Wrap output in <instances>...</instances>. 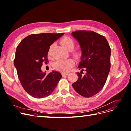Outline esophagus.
I'll use <instances>...</instances> for the list:
<instances>
[{"label": "esophagus", "instance_id": "1", "mask_svg": "<svg viewBox=\"0 0 131 131\" xmlns=\"http://www.w3.org/2000/svg\"><path fill=\"white\" fill-rule=\"evenodd\" d=\"M68 74H69L68 72H63V73H62L63 75H67Z\"/></svg>", "mask_w": 131, "mask_h": 131}]
</instances>
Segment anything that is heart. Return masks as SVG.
<instances>
[{
	"mask_svg": "<svg viewBox=\"0 0 131 131\" xmlns=\"http://www.w3.org/2000/svg\"><path fill=\"white\" fill-rule=\"evenodd\" d=\"M61 44L67 50L72 49L74 46V41L72 38L69 37H64L60 41ZM50 48L48 55H50ZM74 64V61L72 58H68L66 59H60L55 62L53 63V67L55 69L59 70L66 72L69 70Z\"/></svg>",
	"mask_w": 131,
	"mask_h": 131,
	"instance_id": "1",
	"label": "heart"
}]
</instances>
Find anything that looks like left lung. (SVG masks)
<instances>
[{"instance_id":"obj_1","label":"left lung","mask_w":131,"mask_h":131,"mask_svg":"<svg viewBox=\"0 0 131 131\" xmlns=\"http://www.w3.org/2000/svg\"><path fill=\"white\" fill-rule=\"evenodd\" d=\"M81 47L82 54L77 72L78 80L72 84L76 92L91 97L103 88L110 69L111 49L103 35L90 30H77L72 33Z\"/></svg>"}]
</instances>
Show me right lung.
I'll use <instances>...</instances> for the list:
<instances>
[{"label": "right lung", "instance_id": "add662e5", "mask_svg": "<svg viewBox=\"0 0 131 131\" xmlns=\"http://www.w3.org/2000/svg\"><path fill=\"white\" fill-rule=\"evenodd\" d=\"M64 33L31 34L19 43L16 51L14 66L23 88L31 96L42 98L49 96L56 88L61 74L53 70L43 73L42 63L48 62L50 46Z\"/></svg>", "mask_w": 131, "mask_h": 131}]
</instances>
